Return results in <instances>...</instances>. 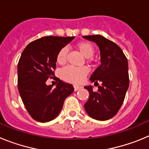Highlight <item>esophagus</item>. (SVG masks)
<instances>
[{"instance_id":"1","label":"esophagus","mask_w":149,"mask_h":149,"mask_svg":"<svg viewBox=\"0 0 149 149\" xmlns=\"http://www.w3.org/2000/svg\"><path fill=\"white\" fill-rule=\"evenodd\" d=\"M81 88H82V86H77V85H74V91L79 90V89H81Z\"/></svg>"}]
</instances>
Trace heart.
<instances>
[{
	"mask_svg": "<svg viewBox=\"0 0 149 149\" xmlns=\"http://www.w3.org/2000/svg\"><path fill=\"white\" fill-rule=\"evenodd\" d=\"M75 48L79 53L85 58H89V60H92L90 57L93 56L95 53V48L93 45L89 42H81L75 45ZM67 49L63 48L59 51L56 55V63L59 65H64L66 63ZM88 70L85 67L75 68V67L68 66L62 71V77L63 80L73 84H81L84 81V78L87 75Z\"/></svg>",
	"mask_w": 149,
	"mask_h": 149,
	"instance_id": "1",
	"label": "heart"
}]
</instances>
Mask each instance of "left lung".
Here are the masks:
<instances>
[{
    "label": "left lung",
    "instance_id": "1",
    "mask_svg": "<svg viewBox=\"0 0 149 149\" xmlns=\"http://www.w3.org/2000/svg\"><path fill=\"white\" fill-rule=\"evenodd\" d=\"M98 45L101 53V65L90 77L95 83L102 82L98 90L84 86L89 98L84 108L90 117L100 121L111 119L120 109L129 86L128 63L122 50L115 42L101 35L83 36Z\"/></svg>",
    "mask_w": 149,
    "mask_h": 149
}]
</instances>
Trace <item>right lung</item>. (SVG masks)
Wrapping results in <instances>:
<instances>
[{
  "mask_svg": "<svg viewBox=\"0 0 149 149\" xmlns=\"http://www.w3.org/2000/svg\"><path fill=\"white\" fill-rule=\"evenodd\" d=\"M74 36H45L29 43L18 63V89L24 105L36 121L46 122L55 119L65 98L74 92L72 84L56 77V55ZM52 78L56 88L46 81Z\"/></svg>",
  "mask_w": 149,
  "mask_h": 149,
  "instance_id": "right-lung-1",
  "label": "right lung"
}]
</instances>
